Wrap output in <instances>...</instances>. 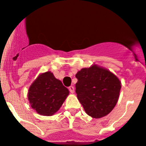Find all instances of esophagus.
<instances>
[{
	"label": "esophagus",
	"mask_w": 146,
	"mask_h": 146,
	"mask_svg": "<svg viewBox=\"0 0 146 146\" xmlns=\"http://www.w3.org/2000/svg\"><path fill=\"white\" fill-rule=\"evenodd\" d=\"M69 91H70V93H74V92H75L74 87L72 86H70L69 87Z\"/></svg>",
	"instance_id": "obj_1"
}]
</instances>
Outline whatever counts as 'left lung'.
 <instances>
[{
    "label": "left lung",
    "instance_id": "obj_1",
    "mask_svg": "<svg viewBox=\"0 0 146 146\" xmlns=\"http://www.w3.org/2000/svg\"><path fill=\"white\" fill-rule=\"evenodd\" d=\"M76 77L77 98L89 116L101 118L114 109L121 89V83L115 75L94 65L81 69Z\"/></svg>",
    "mask_w": 146,
    "mask_h": 146
}]
</instances>
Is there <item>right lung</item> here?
<instances>
[{
    "instance_id": "1",
    "label": "right lung",
    "mask_w": 146,
    "mask_h": 146,
    "mask_svg": "<svg viewBox=\"0 0 146 146\" xmlns=\"http://www.w3.org/2000/svg\"><path fill=\"white\" fill-rule=\"evenodd\" d=\"M69 94V91L50 72L39 75L29 89L28 99L36 112L51 116L56 112Z\"/></svg>"
}]
</instances>
